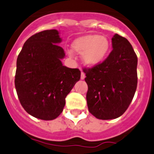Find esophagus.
I'll list each match as a JSON object with an SVG mask.
<instances>
[{"instance_id": "obj_1", "label": "esophagus", "mask_w": 154, "mask_h": 154, "mask_svg": "<svg viewBox=\"0 0 154 154\" xmlns=\"http://www.w3.org/2000/svg\"><path fill=\"white\" fill-rule=\"evenodd\" d=\"M84 79H85V74H84V72L82 71V74H81V79H82V80H84Z\"/></svg>"}]
</instances>
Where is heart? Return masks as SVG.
<instances>
[{"label":"heart","instance_id":"b5f03b06","mask_svg":"<svg viewBox=\"0 0 154 154\" xmlns=\"http://www.w3.org/2000/svg\"><path fill=\"white\" fill-rule=\"evenodd\" d=\"M72 49L79 55H83V63L89 67L101 63L109 53L110 41L104 35L88 34L78 38L72 42ZM71 54V52H69Z\"/></svg>","mask_w":154,"mask_h":154}]
</instances>
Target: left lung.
<instances>
[{
	"mask_svg": "<svg viewBox=\"0 0 154 154\" xmlns=\"http://www.w3.org/2000/svg\"><path fill=\"white\" fill-rule=\"evenodd\" d=\"M113 50L103 63L84 69L89 111L97 119L121 116L128 108L137 85V57L128 40L115 34Z\"/></svg>",
	"mask_w": 154,
	"mask_h": 154,
	"instance_id": "left-lung-1",
	"label": "left lung"
}]
</instances>
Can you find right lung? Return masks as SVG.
<instances>
[{
    "instance_id": "obj_1",
    "label": "right lung",
    "mask_w": 154,
    "mask_h": 154,
    "mask_svg": "<svg viewBox=\"0 0 154 154\" xmlns=\"http://www.w3.org/2000/svg\"><path fill=\"white\" fill-rule=\"evenodd\" d=\"M57 30L29 38L17 60L15 88L22 106L29 114L53 120L63 112L65 97L81 78L78 68L64 66V49Z\"/></svg>"
}]
</instances>
